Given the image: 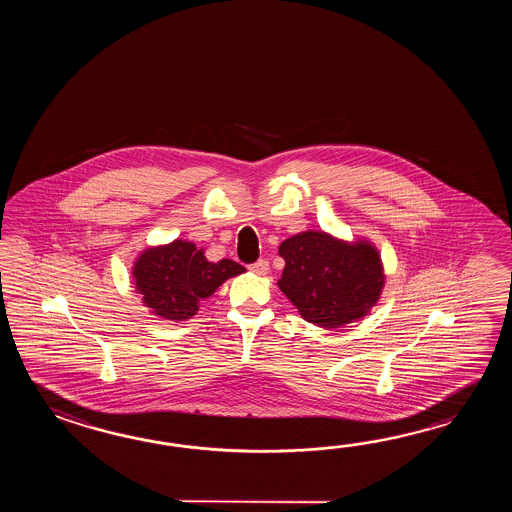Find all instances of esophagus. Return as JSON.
Returning <instances> with one entry per match:
<instances>
[{
	"label": "esophagus",
	"instance_id": "obj_1",
	"mask_svg": "<svg viewBox=\"0 0 512 512\" xmlns=\"http://www.w3.org/2000/svg\"><path fill=\"white\" fill-rule=\"evenodd\" d=\"M249 269H251V271L254 272V274H267V271H269V261H254V263H251V265H249Z\"/></svg>",
	"mask_w": 512,
	"mask_h": 512
}]
</instances>
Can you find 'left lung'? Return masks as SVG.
I'll return each mask as SVG.
<instances>
[{
  "label": "left lung",
  "mask_w": 512,
  "mask_h": 512,
  "mask_svg": "<svg viewBox=\"0 0 512 512\" xmlns=\"http://www.w3.org/2000/svg\"><path fill=\"white\" fill-rule=\"evenodd\" d=\"M278 252L285 260L278 287L311 324L346 326L381 296V258L366 241L346 243L309 230L283 241Z\"/></svg>",
  "instance_id": "left-lung-1"
}]
</instances>
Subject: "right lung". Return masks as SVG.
Here are the masks:
<instances>
[{
    "label": "right lung",
    "mask_w": 512,
    "mask_h": 512,
    "mask_svg": "<svg viewBox=\"0 0 512 512\" xmlns=\"http://www.w3.org/2000/svg\"><path fill=\"white\" fill-rule=\"evenodd\" d=\"M245 267L232 260L208 261L190 241L175 240L142 252L133 267L137 291L153 315L186 320L196 315L199 300Z\"/></svg>",
    "instance_id": "add662e5"
}]
</instances>
